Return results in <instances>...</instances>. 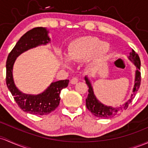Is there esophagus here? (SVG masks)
Wrapping results in <instances>:
<instances>
[{
    "mask_svg": "<svg viewBox=\"0 0 148 148\" xmlns=\"http://www.w3.org/2000/svg\"><path fill=\"white\" fill-rule=\"evenodd\" d=\"M79 82V79L77 77H74L71 79V84H76Z\"/></svg>",
    "mask_w": 148,
    "mask_h": 148,
    "instance_id": "1",
    "label": "esophagus"
}]
</instances>
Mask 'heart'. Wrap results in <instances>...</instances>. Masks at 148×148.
<instances>
[{"mask_svg":"<svg viewBox=\"0 0 148 148\" xmlns=\"http://www.w3.org/2000/svg\"><path fill=\"white\" fill-rule=\"evenodd\" d=\"M111 47L108 42H103L94 36H83L71 41L68 47V54L60 57L64 67H69L70 60L79 62L90 58L89 64L95 66L100 64L105 57L110 54Z\"/></svg>","mask_w":148,"mask_h":148,"instance_id":"1","label":"heart"}]
</instances>
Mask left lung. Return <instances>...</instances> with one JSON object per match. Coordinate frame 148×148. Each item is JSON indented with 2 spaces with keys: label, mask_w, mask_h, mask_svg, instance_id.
<instances>
[{
  "label": "left lung",
  "mask_w": 148,
  "mask_h": 148,
  "mask_svg": "<svg viewBox=\"0 0 148 148\" xmlns=\"http://www.w3.org/2000/svg\"><path fill=\"white\" fill-rule=\"evenodd\" d=\"M128 58H129L130 61L134 63V65L136 67V74H135L134 86V88H133L132 94L131 95V98H129V100H128V101H126V103L122 104V105H119V106L113 108L112 106H108V105H104L101 102L99 101L95 97V94H94L93 89H92L90 80L87 77H85L86 83L88 86V95L87 98L86 99V105L88 110L94 116L99 118H102V119H108V118L114 116L115 115L118 114L124 110H126L129 103H131L133 99L136 96V92L138 90L140 85V60L138 55L134 50H132V52L130 53Z\"/></svg>",
  "instance_id": "8db88e82"
}]
</instances>
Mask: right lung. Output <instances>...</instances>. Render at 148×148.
Masks as SVG:
<instances>
[{"label": "right lung", "mask_w": 148, "mask_h": 148, "mask_svg": "<svg viewBox=\"0 0 148 148\" xmlns=\"http://www.w3.org/2000/svg\"><path fill=\"white\" fill-rule=\"evenodd\" d=\"M48 30L45 27H36L20 38L12 51L9 53L6 62V84L18 106L25 112L34 115H46L54 111L60 101L61 90L67 87L69 80L52 82L41 93L38 95L26 94L21 92L15 86L12 75L16 59L24 52L50 42Z\"/></svg>", "instance_id": "add662e5"}]
</instances>
